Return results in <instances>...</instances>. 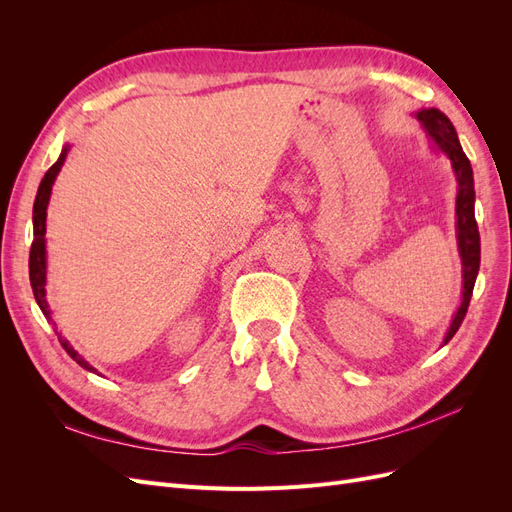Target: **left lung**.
<instances>
[{
    "label": "left lung",
    "instance_id": "1",
    "mask_svg": "<svg viewBox=\"0 0 512 512\" xmlns=\"http://www.w3.org/2000/svg\"><path fill=\"white\" fill-rule=\"evenodd\" d=\"M414 117L427 132L433 151H440L448 160H451L453 173L457 179L455 228H457V247L461 256V275H463L461 288L463 290H461V303L451 320V327H448L444 335V344H448L453 339V335L459 331L463 318H466L478 267H480V235H478V226L474 218V175H472V164L461 149V143L451 119H448L442 111H438V108H421V111L414 113Z\"/></svg>",
    "mask_w": 512,
    "mask_h": 512
}]
</instances>
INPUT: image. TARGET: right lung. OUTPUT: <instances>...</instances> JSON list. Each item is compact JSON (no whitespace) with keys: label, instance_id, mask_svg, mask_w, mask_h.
<instances>
[{"label":"right lung","instance_id":"obj_1","mask_svg":"<svg viewBox=\"0 0 512 512\" xmlns=\"http://www.w3.org/2000/svg\"><path fill=\"white\" fill-rule=\"evenodd\" d=\"M70 151V145H64V149H61L57 162L46 170V175L42 177L40 181V188H38V194H36V203H34V243H32V252H29V282H32V290H34V297H36V303L38 307L42 309V314L46 320H51V307H49V301H46V207H49V200H51V192H53V183L59 175L61 166H64L66 162V156ZM55 324V322H53ZM57 337H59V344L64 346V350L72 356V359L79 363L83 369L87 371H94V374H98V369L94 365H89V361L83 359V354L76 352L72 348V344L68 342V339L61 335L59 331H55Z\"/></svg>","mask_w":512,"mask_h":512}]
</instances>
